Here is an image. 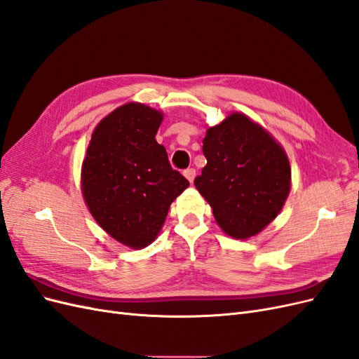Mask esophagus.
<instances>
[{"label":"esophagus","instance_id":"1","mask_svg":"<svg viewBox=\"0 0 359 359\" xmlns=\"http://www.w3.org/2000/svg\"><path fill=\"white\" fill-rule=\"evenodd\" d=\"M184 175H186V178H187L190 182H193L194 177H196V169H194V168H189V169L184 170Z\"/></svg>","mask_w":359,"mask_h":359}]
</instances>
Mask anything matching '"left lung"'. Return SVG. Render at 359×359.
I'll use <instances>...</instances> for the list:
<instances>
[{
  "mask_svg": "<svg viewBox=\"0 0 359 359\" xmlns=\"http://www.w3.org/2000/svg\"><path fill=\"white\" fill-rule=\"evenodd\" d=\"M206 166L194 186L208 201L222 229L238 240L273 222L290 190L289 160L265 130L243 114L208 128Z\"/></svg>",
  "mask_w": 359,
  "mask_h": 359,
  "instance_id": "obj_1",
  "label": "left lung"
}]
</instances>
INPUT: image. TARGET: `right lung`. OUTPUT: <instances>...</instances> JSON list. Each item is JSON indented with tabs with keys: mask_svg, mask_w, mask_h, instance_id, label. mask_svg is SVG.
Wrapping results in <instances>:
<instances>
[{
	"mask_svg": "<svg viewBox=\"0 0 359 359\" xmlns=\"http://www.w3.org/2000/svg\"><path fill=\"white\" fill-rule=\"evenodd\" d=\"M163 115L140 103L118 107L95 127L82 166L86 205L116 241H154L170 203L189 187L156 135Z\"/></svg>",
	"mask_w": 359,
	"mask_h": 359,
	"instance_id": "1",
	"label": "right lung"
}]
</instances>
